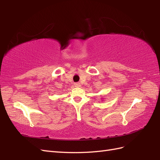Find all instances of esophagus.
<instances>
[{
	"instance_id": "1",
	"label": "esophagus",
	"mask_w": 160,
	"mask_h": 160,
	"mask_svg": "<svg viewBox=\"0 0 160 160\" xmlns=\"http://www.w3.org/2000/svg\"><path fill=\"white\" fill-rule=\"evenodd\" d=\"M74 86L76 87H80L81 86V84L79 82H77V83H75L74 84Z\"/></svg>"
}]
</instances>
